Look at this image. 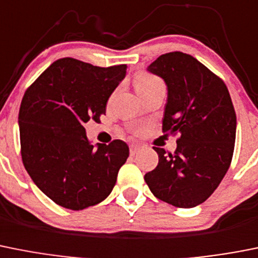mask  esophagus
Masks as SVG:
<instances>
[{
  "label": "esophagus",
  "instance_id": "obj_1",
  "mask_svg": "<svg viewBox=\"0 0 258 258\" xmlns=\"http://www.w3.org/2000/svg\"><path fill=\"white\" fill-rule=\"evenodd\" d=\"M139 150H141V146H138V145H131V155H132V156L136 155V153L138 152Z\"/></svg>",
  "mask_w": 258,
  "mask_h": 258
}]
</instances>
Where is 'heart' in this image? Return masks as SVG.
I'll use <instances>...</instances> for the list:
<instances>
[{
	"mask_svg": "<svg viewBox=\"0 0 258 258\" xmlns=\"http://www.w3.org/2000/svg\"><path fill=\"white\" fill-rule=\"evenodd\" d=\"M161 80L158 79V78L153 77L151 74H146V73H142L137 77L136 79V87H137V91L142 92V91H146L148 88H152L153 86H157L160 84Z\"/></svg>",
	"mask_w": 258,
	"mask_h": 258,
	"instance_id": "1",
	"label": "heart"
}]
</instances>
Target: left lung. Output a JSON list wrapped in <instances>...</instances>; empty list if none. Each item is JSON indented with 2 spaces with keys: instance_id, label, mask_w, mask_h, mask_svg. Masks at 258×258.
I'll use <instances>...</instances> for the list:
<instances>
[{
  "instance_id": "left-lung-1",
  "label": "left lung",
  "mask_w": 258,
  "mask_h": 258,
  "mask_svg": "<svg viewBox=\"0 0 258 258\" xmlns=\"http://www.w3.org/2000/svg\"><path fill=\"white\" fill-rule=\"evenodd\" d=\"M147 70L167 87L162 131L180 138L174 153L153 147L158 165L145 180L158 200L192 209L215 192L230 166L237 132L230 94L220 78L183 52L161 55Z\"/></svg>"
}]
</instances>
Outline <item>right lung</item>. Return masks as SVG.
I'll list each match as a JSON object with an SVG mask.
<instances>
[{
	"label": "right lung",
	"instance_id": "1",
	"mask_svg": "<svg viewBox=\"0 0 258 258\" xmlns=\"http://www.w3.org/2000/svg\"><path fill=\"white\" fill-rule=\"evenodd\" d=\"M126 65L60 58L27 89L19 111L21 158L35 185L58 206L84 210L108 197L129 147L93 146L83 125L100 121Z\"/></svg>",
	"mask_w": 258,
	"mask_h": 258
}]
</instances>
